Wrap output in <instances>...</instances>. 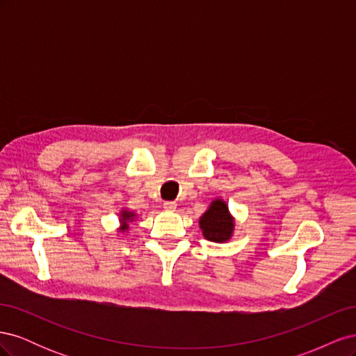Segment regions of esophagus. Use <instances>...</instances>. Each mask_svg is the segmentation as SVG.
Segmentation results:
<instances>
[{
    "label": "esophagus",
    "mask_w": 356,
    "mask_h": 356,
    "mask_svg": "<svg viewBox=\"0 0 356 356\" xmlns=\"http://www.w3.org/2000/svg\"><path fill=\"white\" fill-rule=\"evenodd\" d=\"M163 208L166 209V211H175V208H177V203L175 202H165L163 203Z\"/></svg>",
    "instance_id": "obj_1"
}]
</instances>
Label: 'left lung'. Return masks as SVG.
Returning a JSON list of instances; mask_svg holds the SVG:
<instances>
[{
    "mask_svg": "<svg viewBox=\"0 0 356 356\" xmlns=\"http://www.w3.org/2000/svg\"><path fill=\"white\" fill-rule=\"evenodd\" d=\"M199 222L203 236L211 242L229 241L234 227L229 207L221 199L211 203L209 209L202 215Z\"/></svg>",
    "mask_w": 356,
    "mask_h": 356,
    "instance_id": "1",
    "label": "left lung"
}]
</instances>
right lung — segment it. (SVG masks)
<instances>
[{
	"instance_id": "right-lung-1",
	"label": "right lung",
	"mask_w": 356,
	"mask_h": 356,
	"mask_svg": "<svg viewBox=\"0 0 356 356\" xmlns=\"http://www.w3.org/2000/svg\"><path fill=\"white\" fill-rule=\"evenodd\" d=\"M135 217L134 212H127V211H123L122 212V222H123V227H122V232H126L129 229V221H132Z\"/></svg>"
}]
</instances>
